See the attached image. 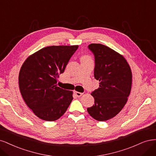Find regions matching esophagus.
I'll return each instance as SVG.
<instances>
[{"instance_id":"esophagus-1","label":"esophagus","mask_w":156,"mask_h":156,"mask_svg":"<svg viewBox=\"0 0 156 156\" xmlns=\"http://www.w3.org/2000/svg\"><path fill=\"white\" fill-rule=\"evenodd\" d=\"M74 93L75 94V95H76V96L77 97H81L82 95L83 94V93H80V92H77V91H74Z\"/></svg>"}]
</instances>
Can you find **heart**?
Returning <instances> with one entry per match:
<instances>
[{
    "label": "heart",
    "mask_w": 156,
    "mask_h": 156,
    "mask_svg": "<svg viewBox=\"0 0 156 156\" xmlns=\"http://www.w3.org/2000/svg\"><path fill=\"white\" fill-rule=\"evenodd\" d=\"M82 59H90V58L88 56H83L82 58Z\"/></svg>",
    "instance_id": "heart-1"
}]
</instances>
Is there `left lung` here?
<instances>
[{
    "label": "left lung",
    "instance_id": "left-lung-1",
    "mask_svg": "<svg viewBox=\"0 0 156 156\" xmlns=\"http://www.w3.org/2000/svg\"><path fill=\"white\" fill-rule=\"evenodd\" d=\"M88 48L94 55V77L100 85L91 93L94 105L87 109L95 120L105 121L116 116L126 103L132 71L125 58L112 48L102 44H91Z\"/></svg>",
    "mask_w": 156,
    "mask_h": 156
}]
</instances>
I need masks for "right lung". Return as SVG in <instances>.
Segmentation results:
<instances>
[{"label":"right lung","mask_w":156,"mask_h":156,"mask_svg":"<svg viewBox=\"0 0 156 156\" xmlns=\"http://www.w3.org/2000/svg\"><path fill=\"white\" fill-rule=\"evenodd\" d=\"M78 48V45L45 47L23 64L19 76L20 91L39 119L54 121L67 111L73 99V92L58 87L57 78Z\"/></svg>","instance_id":"right-lung-1"}]
</instances>
